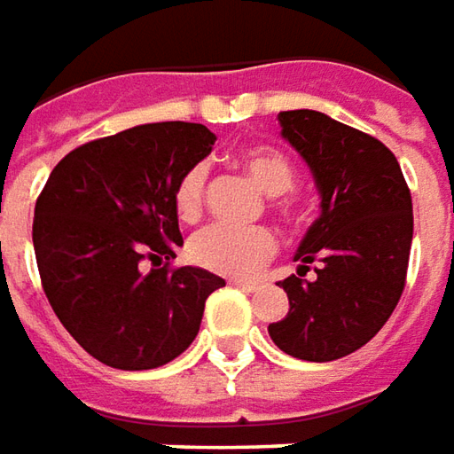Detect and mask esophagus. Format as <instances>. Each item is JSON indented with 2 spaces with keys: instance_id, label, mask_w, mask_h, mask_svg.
Wrapping results in <instances>:
<instances>
[{
  "instance_id": "1",
  "label": "esophagus",
  "mask_w": 454,
  "mask_h": 454,
  "mask_svg": "<svg viewBox=\"0 0 454 454\" xmlns=\"http://www.w3.org/2000/svg\"><path fill=\"white\" fill-rule=\"evenodd\" d=\"M230 285L239 287V290L254 292V290H257V285H260V282H254V279H230Z\"/></svg>"
}]
</instances>
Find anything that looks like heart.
<instances>
[{"instance_id": "b5f03b06", "label": "heart", "mask_w": 454, "mask_h": 454, "mask_svg": "<svg viewBox=\"0 0 454 454\" xmlns=\"http://www.w3.org/2000/svg\"><path fill=\"white\" fill-rule=\"evenodd\" d=\"M242 167L254 184L272 197V209L285 217H297L302 202L292 192L297 169L290 157L277 147H249L242 152ZM209 169L205 162L192 164L179 177L175 187V209L182 220L200 217L207 197ZM277 252V237L267 227H230V224H209L187 242V257L197 267L215 275L247 277L270 262Z\"/></svg>"}]
</instances>
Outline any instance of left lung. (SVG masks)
<instances>
[{
  "mask_svg": "<svg viewBox=\"0 0 454 454\" xmlns=\"http://www.w3.org/2000/svg\"><path fill=\"white\" fill-rule=\"evenodd\" d=\"M279 124L315 172L322 215L294 254L297 275L279 282L290 312L267 330L297 360L333 362L367 345L403 297L412 197L397 157L372 135L315 109L279 112Z\"/></svg>",
  "mask_w": 454,
  "mask_h": 454,
  "instance_id": "obj_1",
  "label": "left lung"
}]
</instances>
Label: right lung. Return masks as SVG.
<instances>
[{
    "label": "right lung",
    "instance_id": "add662e5",
    "mask_svg": "<svg viewBox=\"0 0 454 454\" xmlns=\"http://www.w3.org/2000/svg\"><path fill=\"white\" fill-rule=\"evenodd\" d=\"M212 145L205 124H139L72 149L39 192L42 290L94 360L114 370L172 362L200 333L207 297L224 287L172 264L182 247L175 187Z\"/></svg>",
    "mask_w": 454,
    "mask_h": 454
}]
</instances>
